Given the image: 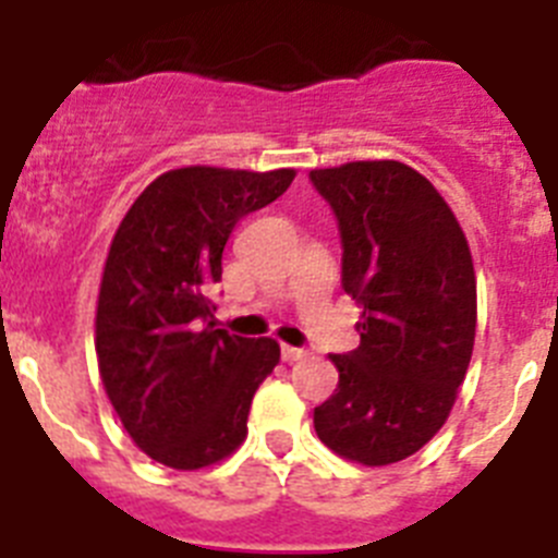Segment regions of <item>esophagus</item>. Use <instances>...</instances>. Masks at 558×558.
Instances as JSON below:
<instances>
[{
    "label": "esophagus",
    "instance_id": "1",
    "mask_svg": "<svg viewBox=\"0 0 558 558\" xmlns=\"http://www.w3.org/2000/svg\"><path fill=\"white\" fill-rule=\"evenodd\" d=\"M307 349H299V347H282V360L284 363H295V360H304L307 357Z\"/></svg>",
    "mask_w": 558,
    "mask_h": 558
}]
</instances>
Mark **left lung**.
Returning a JSON list of instances; mask_svg holds the SVG:
<instances>
[{"instance_id":"left-lung-1","label":"left lung","mask_w":558,"mask_h":558,"mask_svg":"<svg viewBox=\"0 0 558 558\" xmlns=\"http://www.w3.org/2000/svg\"><path fill=\"white\" fill-rule=\"evenodd\" d=\"M343 243L360 347L332 354L338 388L315 433L363 466L405 461L441 430L470 368L477 284L466 234L436 186L402 161L310 170Z\"/></svg>"}]
</instances>
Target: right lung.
<instances>
[{"label": "right lung", "mask_w": 558, "mask_h": 558, "mask_svg": "<svg viewBox=\"0 0 558 558\" xmlns=\"http://www.w3.org/2000/svg\"><path fill=\"white\" fill-rule=\"evenodd\" d=\"M295 170L179 167L125 211L102 268L95 349L102 388L133 445L172 470H204L245 441L274 338L218 327L211 288L236 220L274 204Z\"/></svg>", "instance_id": "right-lung-1"}]
</instances>
